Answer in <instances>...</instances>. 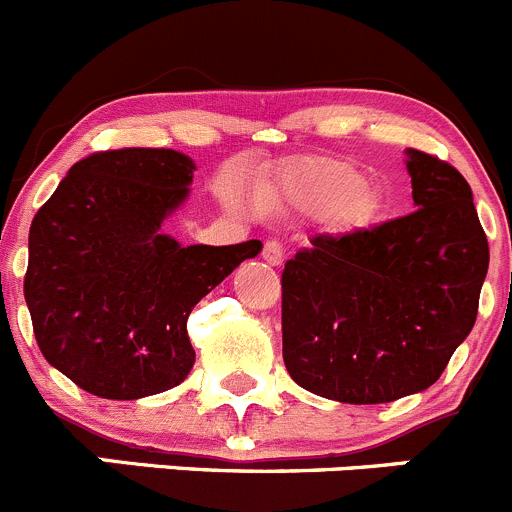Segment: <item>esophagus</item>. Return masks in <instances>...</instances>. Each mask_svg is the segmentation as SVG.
Returning a JSON list of instances; mask_svg holds the SVG:
<instances>
[{
    "mask_svg": "<svg viewBox=\"0 0 512 512\" xmlns=\"http://www.w3.org/2000/svg\"><path fill=\"white\" fill-rule=\"evenodd\" d=\"M261 256H264L266 264L281 266V261H284V248H281V243H276V241H266L264 253H261Z\"/></svg>",
    "mask_w": 512,
    "mask_h": 512,
    "instance_id": "obj_1",
    "label": "esophagus"
}]
</instances>
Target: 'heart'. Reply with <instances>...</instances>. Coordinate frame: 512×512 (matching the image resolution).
I'll list each match as a JSON object with an SVG mask.
<instances>
[{
    "instance_id": "1",
    "label": "heart",
    "mask_w": 512,
    "mask_h": 512,
    "mask_svg": "<svg viewBox=\"0 0 512 512\" xmlns=\"http://www.w3.org/2000/svg\"><path fill=\"white\" fill-rule=\"evenodd\" d=\"M259 206L266 213L337 206V221L342 226H362L377 211V196L364 188V175L352 165L319 163L296 170L279 183L261 186Z\"/></svg>"
}]
</instances>
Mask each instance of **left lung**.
Returning a JSON list of instances; mask_svg holds the SVG:
<instances>
[{
  "label": "left lung",
  "instance_id": "1",
  "mask_svg": "<svg viewBox=\"0 0 512 512\" xmlns=\"http://www.w3.org/2000/svg\"><path fill=\"white\" fill-rule=\"evenodd\" d=\"M417 211L314 236L281 274L284 364L299 387L349 405L427 389L478 316L490 248L460 170L407 150Z\"/></svg>",
  "mask_w": 512,
  "mask_h": 512
}]
</instances>
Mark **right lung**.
I'll use <instances>...</instances> for the list:
<instances>
[{
	"mask_svg": "<svg viewBox=\"0 0 512 512\" xmlns=\"http://www.w3.org/2000/svg\"><path fill=\"white\" fill-rule=\"evenodd\" d=\"M193 160L168 148L100 150L70 168L29 228L24 299L52 367L105 399L178 387L196 352L193 306L261 241L180 246L160 231Z\"/></svg>",
	"mask_w": 512,
	"mask_h": 512,
	"instance_id": "right-lung-1",
	"label": "right lung"
}]
</instances>
